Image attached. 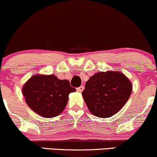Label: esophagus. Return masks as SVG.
Instances as JSON below:
<instances>
[{
  "label": "esophagus",
  "mask_w": 157,
  "mask_h": 157,
  "mask_svg": "<svg viewBox=\"0 0 157 157\" xmlns=\"http://www.w3.org/2000/svg\"><path fill=\"white\" fill-rule=\"evenodd\" d=\"M83 90H84V86H80V87L77 88V91H78V92H82Z\"/></svg>",
  "instance_id": "34e87169"
}]
</instances>
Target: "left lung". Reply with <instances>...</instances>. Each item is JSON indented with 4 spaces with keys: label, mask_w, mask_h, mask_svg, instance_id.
I'll use <instances>...</instances> for the list:
<instances>
[{
    "label": "left lung",
    "mask_w": 157,
    "mask_h": 157,
    "mask_svg": "<svg viewBox=\"0 0 157 157\" xmlns=\"http://www.w3.org/2000/svg\"><path fill=\"white\" fill-rule=\"evenodd\" d=\"M131 91L132 85L123 74L107 71L97 73L90 77L82 94L94 115L108 118L125 105Z\"/></svg>",
    "instance_id": "obj_1"
}]
</instances>
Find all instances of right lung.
Wrapping results in <instances>:
<instances>
[{"mask_svg":"<svg viewBox=\"0 0 157 157\" xmlns=\"http://www.w3.org/2000/svg\"><path fill=\"white\" fill-rule=\"evenodd\" d=\"M75 91L69 81L60 80L55 75H35L23 87L27 105L35 113L47 118L62 113L68 95Z\"/></svg>","mask_w":157,"mask_h":157,"instance_id":"add662e5","label":"right lung"}]
</instances>
